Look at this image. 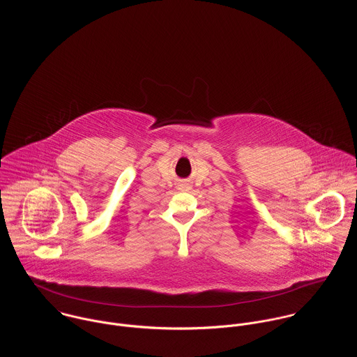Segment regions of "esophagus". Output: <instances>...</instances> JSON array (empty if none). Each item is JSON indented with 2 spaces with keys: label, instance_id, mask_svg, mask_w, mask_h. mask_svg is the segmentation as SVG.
Instances as JSON below:
<instances>
[{
  "label": "esophagus",
  "instance_id": "34e87169",
  "mask_svg": "<svg viewBox=\"0 0 357 357\" xmlns=\"http://www.w3.org/2000/svg\"><path fill=\"white\" fill-rule=\"evenodd\" d=\"M178 188H180L181 191H188L191 187H190V184H188V183H180Z\"/></svg>",
  "mask_w": 357,
  "mask_h": 357
}]
</instances>
